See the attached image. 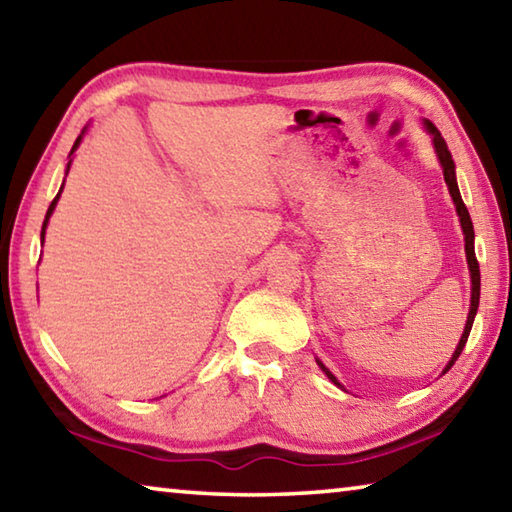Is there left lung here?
<instances>
[{
	"label": "left lung",
	"mask_w": 512,
	"mask_h": 512,
	"mask_svg": "<svg viewBox=\"0 0 512 512\" xmlns=\"http://www.w3.org/2000/svg\"><path fill=\"white\" fill-rule=\"evenodd\" d=\"M424 128H427L429 135L433 137V149H436L438 153V160H440V167H443V173H445V183L449 187V194H452V201L456 205V214H458V221H461V228H463V235H465V255H467V266H470V277H472V300H470V314H467V323H465V329H463V336L461 341H458L456 350L452 354V359H449V363L443 370L445 372L454 366L456 359L461 357V352L465 348L467 343V336H470V329H472V323H474V316H476V309H479V296H481V273H479V262H476V255H474V225H472V219H470V212H467V207L463 203L461 198V192H458V183H456V164L452 160V153H449L447 149V142L443 140V135H440V131L436 126L431 124V121H424ZM320 370L325 372V375L329 377V381H334L336 386H341V381L336 379L332 372H329L323 363L316 361Z\"/></svg>",
	"instance_id": "8db88e82"
}]
</instances>
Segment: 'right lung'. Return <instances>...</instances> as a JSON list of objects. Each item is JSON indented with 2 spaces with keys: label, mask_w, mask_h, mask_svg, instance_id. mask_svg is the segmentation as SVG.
<instances>
[{
  "label": "right lung",
  "mask_w": 512,
  "mask_h": 512,
  "mask_svg": "<svg viewBox=\"0 0 512 512\" xmlns=\"http://www.w3.org/2000/svg\"><path fill=\"white\" fill-rule=\"evenodd\" d=\"M83 133H85V128H83ZM83 133H81L79 137H76V142H74V146H72V153H74L76 149H79V144H81V140H83ZM72 153H69V155H72ZM69 164H72V160H69V162H67V171H69ZM60 192H63V187H60ZM60 192L56 194V198H54V201H51V205H49V210H47V216H45V223H42V239H45V228H47V221H49V216H51V212H54V207H56V203H58V198H60Z\"/></svg>",
  "instance_id": "right-lung-1"
}]
</instances>
